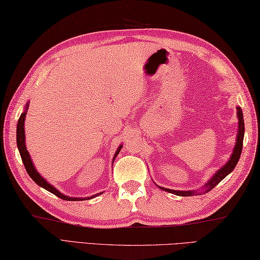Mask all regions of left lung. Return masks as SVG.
Instances as JSON below:
<instances>
[{
	"label": "left lung",
	"instance_id": "left-lung-1",
	"mask_svg": "<svg viewBox=\"0 0 260 260\" xmlns=\"http://www.w3.org/2000/svg\"><path fill=\"white\" fill-rule=\"evenodd\" d=\"M237 118H238V134H237V139H236V145L234 147V151H232L230 159L228 160L223 166L220 169H218L208 182H206L203 187L199 189H189V190H176V189H171V188H165L161 186H157L160 189L165 190V192L172 193L175 195H178V197H193V195H200V194H205L210 192L212 188H214L216 185H218L222 179L225 178L228 175L232 173L235 167L237 166L238 161H239V158L241 156L242 151V142H243V136H245V121H243V114L242 110L240 107H237Z\"/></svg>",
	"mask_w": 260,
	"mask_h": 260
}]
</instances>
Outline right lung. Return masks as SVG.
<instances>
[{
    "instance_id": "1",
    "label": "right lung",
    "mask_w": 260,
    "mask_h": 260,
    "mask_svg": "<svg viewBox=\"0 0 260 260\" xmlns=\"http://www.w3.org/2000/svg\"><path fill=\"white\" fill-rule=\"evenodd\" d=\"M28 109H29V102H26L23 112L21 113L20 118H19V121H18V125H17V145H18V149H19V152H20L21 159H22L23 165L25 167V171H26V173L29 174V176L32 178V181L37 185H39L40 187L47 189V190H48V192L55 194L56 197L60 198L62 200H66V201H85V200H91V199H94L95 197H99V195L102 194V192H101V193L94 194V195H92V197H88V198H72V197H67V195L59 192V190H58L54 186V185H51L50 183L47 182L46 179L41 176V175L39 174V172L36 169V167L34 165V161H32V159H31L30 153H29L28 150H26V147H25L24 121H25V114H26V112H28ZM121 148H122V145H120L118 149H116L114 156H113V159H112V165H113V161L115 159V157L118 156V153L120 152Z\"/></svg>"
}]
</instances>
